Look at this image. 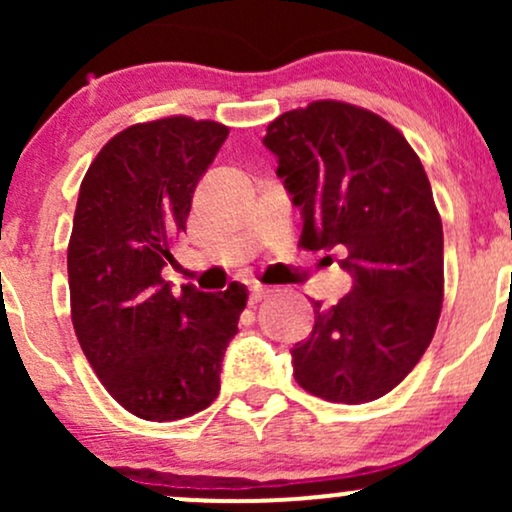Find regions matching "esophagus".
Here are the masks:
<instances>
[{"mask_svg": "<svg viewBox=\"0 0 512 512\" xmlns=\"http://www.w3.org/2000/svg\"><path fill=\"white\" fill-rule=\"evenodd\" d=\"M267 293H269V289H264V286H252V289H250V298H248L250 305H257V303H260L262 298L267 296Z\"/></svg>", "mask_w": 512, "mask_h": 512, "instance_id": "esophagus-1", "label": "esophagus"}]
</instances>
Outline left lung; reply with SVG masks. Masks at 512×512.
Here are the masks:
<instances>
[{
  "label": "left lung",
  "instance_id": "8db88e82",
  "mask_svg": "<svg viewBox=\"0 0 512 512\" xmlns=\"http://www.w3.org/2000/svg\"><path fill=\"white\" fill-rule=\"evenodd\" d=\"M262 144L301 207V248L344 250L354 279L337 305L313 303L293 378L327 402H373L421 361L443 305V223L426 170L399 129L339 101L279 115Z\"/></svg>",
  "mask_w": 512,
  "mask_h": 512
}]
</instances>
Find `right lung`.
<instances>
[{"label": "right lung", "mask_w": 512, "mask_h": 512, "mask_svg": "<svg viewBox=\"0 0 512 512\" xmlns=\"http://www.w3.org/2000/svg\"><path fill=\"white\" fill-rule=\"evenodd\" d=\"M228 127L175 115L115 134L88 166L67 250L72 322L110 397L146 421H178L219 395L221 361L248 289L163 279L192 195Z\"/></svg>", "instance_id": "1"}]
</instances>
